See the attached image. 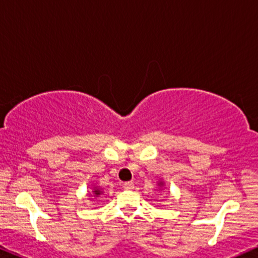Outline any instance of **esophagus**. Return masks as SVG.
Wrapping results in <instances>:
<instances>
[{
  "instance_id": "obj_1",
  "label": "esophagus",
  "mask_w": 258,
  "mask_h": 258,
  "mask_svg": "<svg viewBox=\"0 0 258 258\" xmlns=\"http://www.w3.org/2000/svg\"><path fill=\"white\" fill-rule=\"evenodd\" d=\"M123 188H125L126 190H133V189H135V183H133V182H125V183H123Z\"/></svg>"
}]
</instances>
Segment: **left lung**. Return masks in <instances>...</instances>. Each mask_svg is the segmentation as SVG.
Instances as JSON below:
<instances>
[{
	"instance_id": "1",
	"label": "left lung",
	"mask_w": 258,
	"mask_h": 258,
	"mask_svg": "<svg viewBox=\"0 0 258 258\" xmlns=\"http://www.w3.org/2000/svg\"><path fill=\"white\" fill-rule=\"evenodd\" d=\"M163 185H164V182H163V181H159V183H158V187L161 188V187H163Z\"/></svg>"
}]
</instances>
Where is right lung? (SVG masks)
<instances>
[{"label":"right lung","instance_id":"add662e5","mask_svg":"<svg viewBox=\"0 0 258 258\" xmlns=\"http://www.w3.org/2000/svg\"><path fill=\"white\" fill-rule=\"evenodd\" d=\"M103 194V191H102V189H101L99 185H94L93 184V193H90V194H88L90 197V200H93V199H97V198H100V195H102Z\"/></svg>","mask_w":258,"mask_h":258}]
</instances>
